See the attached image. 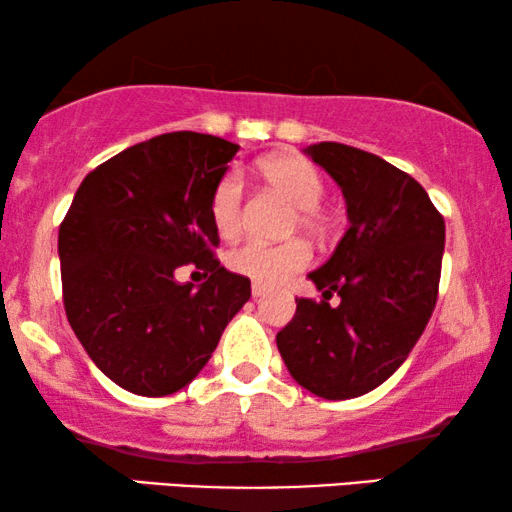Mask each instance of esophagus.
I'll use <instances>...</instances> for the list:
<instances>
[{"label":"esophagus","mask_w":512,"mask_h":512,"mask_svg":"<svg viewBox=\"0 0 512 512\" xmlns=\"http://www.w3.org/2000/svg\"><path fill=\"white\" fill-rule=\"evenodd\" d=\"M265 293H268V289H265L263 284H258V282L251 284V296L254 298H261V296H265Z\"/></svg>","instance_id":"obj_1"}]
</instances>
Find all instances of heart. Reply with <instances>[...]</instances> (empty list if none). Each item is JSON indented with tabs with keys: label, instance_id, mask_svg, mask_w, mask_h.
Wrapping results in <instances>:
<instances>
[{
	"label": "heart",
	"instance_id": "1",
	"mask_svg": "<svg viewBox=\"0 0 512 512\" xmlns=\"http://www.w3.org/2000/svg\"><path fill=\"white\" fill-rule=\"evenodd\" d=\"M258 170L279 195H284L293 207H298L296 226L310 230V233H319L324 228V219L317 212V205L324 198V181L305 158L272 156L261 160ZM209 214H212L214 228L223 237H235L240 233L244 219V184L240 172H226L219 179L212 200H209ZM310 261V249L300 240L282 244L249 240L230 249L226 256L230 270L254 279L258 284H282L296 272L305 270Z\"/></svg>",
	"mask_w": 512,
	"mask_h": 512
}]
</instances>
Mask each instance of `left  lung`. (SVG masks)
<instances>
[{"mask_svg": "<svg viewBox=\"0 0 512 512\" xmlns=\"http://www.w3.org/2000/svg\"><path fill=\"white\" fill-rule=\"evenodd\" d=\"M305 153L342 188L349 228L307 275L324 300L296 298L277 349L300 387L345 401L389 380L424 333L438 298L445 221L410 174L375 153L338 142ZM333 292L341 296L335 308L327 303Z\"/></svg>", "mask_w": 512, "mask_h": 512, "instance_id": "8db88e82", "label": "left lung"}]
</instances>
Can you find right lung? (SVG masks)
I'll use <instances>...</instances> for the list:
<instances>
[{"label":"right lung","instance_id":"1","mask_svg":"<svg viewBox=\"0 0 512 512\" xmlns=\"http://www.w3.org/2000/svg\"><path fill=\"white\" fill-rule=\"evenodd\" d=\"M240 146L167 132L95 167L60 223L62 300L95 366L139 396L184 389L251 298L247 277L214 256V186ZM206 272L198 290L173 270Z\"/></svg>","mask_w":512,"mask_h":512}]
</instances>
